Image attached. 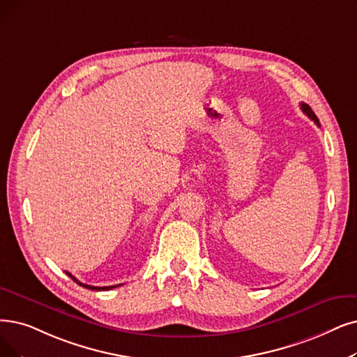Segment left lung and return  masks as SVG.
I'll return each mask as SVG.
<instances>
[{"label": "left lung", "instance_id": "1", "mask_svg": "<svg viewBox=\"0 0 357 357\" xmlns=\"http://www.w3.org/2000/svg\"><path fill=\"white\" fill-rule=\"evenodd\" d=\"M301 108H302V111L306 114V116H307L310 120H313V121H315V123H317V124L321 127V124H319V120H318V117L315 116V112L312 111V108H310L307 104L302 102V104H301Z\"/></svg>", "mask_w": 357, "mask_h": 357}]
</instances>
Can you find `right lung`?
Segmentation results:
<instances>
[{"label": "right lung", "mask_w": 357, "mask_h": 357, "mask_svg": "<svg viewBox=\"0 0 357 357\" xmlns=\"http://www.w3.org/2000/svg\"><path fill=\"white\" fill-rule=\"evenodd\" d=\"M70 278H73V281L75 282H77L79 286H82V287H84V289H91V290H96V291H101V290H111V289H116V287H119V286H121V284H119V286H108V287H95V286H88V284H83V282H80L77 278H75L73 275H71L70 273H66Z\"/></svg>", "instance_id": "add662e5"}]
</instances>
